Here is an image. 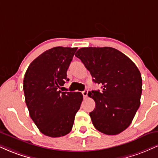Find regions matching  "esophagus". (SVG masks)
<instances>
[{"mask_svg": "<svg viewBox=\"0 0 158 158\" xmlns=\"http://www.w3.org/2000/svg\"><path fill=\"white\" fill-rule=\"evenodd\" d=\"M82 93V95H83V97L85 98H87V97H88V90H85L84 91L81 92Z\"/></svg>", "mask_w": 158, "mask_h": 158, "instance_id": "esophagus-1", "label": "esophagus"}]
</instances>
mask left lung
I'll list each match as a JSON object with an SVG mask.
<instances>
[{
    "instance_id": "left-lung-1",
    "label": "left lung",
    "mask_w": 158,
    "mask_h": 158,
    "mask_svg": "<svg viewBox=\"0 0 158 158\" xmlns=\"http://www.w3.org/2000/svg\"><path fill=\"white\" fill-rule=\"evenodd\" d=\"M75 56L90 71L93 81L102 85V91L92 90L95 108L90 113L99 131L116 135L130 126L140 105L142 78L139 70L128 56L118 50L83 48Z\"/></svg>"
}]
</instances>
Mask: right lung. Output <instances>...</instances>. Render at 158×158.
I'll use <instances>...</instances> for the list:
<instances>
[{
    "label": "right lung",
    "mask_w": 158,
    "mask_h": 158,
    "mask_svg": "<svg viewBox=\"0 0 158 158\" xmlns=\"http://www.w3.org/2000/svg\"><path fill=\"white\" fill-rule=\"evenodd\" d=\"M77 48L56 47L41 54L30 64L23 79L25 102L31 119L44 135L59 137L72 130L83 96L62 92L67 70Z\"/></svg>",
    "instance_id": "1"
}]
</instances>
